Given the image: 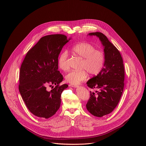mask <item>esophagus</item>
<instances>
[{
  "instance_id": "34e87169",
  "label": "esophagus",
  "mask_w": 146,
  "mask_h": 146,
  "mask_svg": "<svg viewBox=\"0 0 146 146\" xmlns=\"http://www.w3.org/2000/svg\"><path fill=\"white\" fill-rule=\"evenodd\" d=\"M70 87H74V88H76V87H77L78 86L77 85V84H70Z\"/></svg>"
}]
</instances>
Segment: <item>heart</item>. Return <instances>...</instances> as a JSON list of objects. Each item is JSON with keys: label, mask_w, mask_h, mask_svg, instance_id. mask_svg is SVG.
<instances>
[{"label": "heart", "mask_w": 146, "mask_h": 146, "mask_svg": "<svg viewBox=\"0 0 146 146\" xmlns=\"http://www.w3.org/2000/svg\"><path fill=\"white\" fill-rule=\"evenodd\" d=\"M72 52L83 59L81 65L82 70H71L66 75V80L70 84H77L86 80L87 72L92 76H96L103 69L105 55L102 51L96 50L92 44L86 42L77 43L72 47ZM68 56L67 51L62 52L59 55L58 65L60 70L66 71L69 69Z\"/></svg>", "instance_id": "b5f03b06"}]
</instances>
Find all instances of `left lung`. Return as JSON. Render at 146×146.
I'll return each mask as SVG.
<instances>
[{
    "mask_svg": "<svg viewBox=\"0 0 146 146\" xmlns=\"http://www.w3.org/2000/svg\"><path fill=\"white\" fill-rule=\"evenodd\" d=\"M89 35L96 36L101 41L105 62L102 71L87 82L90 88L99 91H96V94L90 92L86 107L91 114L101 117L111 113L119 103L124 87V66L119 51L105 35L101 32Z\"/></svg>",
    "mask_w": 146,
    "mask_h": 146,
    "instance_id": "left-lung-1",
    "label": "left lung"
}]
</instances>
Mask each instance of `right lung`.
Segmentation results:
<instances>
[{"instance_id":"obj_1","label":"right lung","mask_w":146,"mask_h":146,"mask_svg":"<svg viewBox=\"0 0 146 146\" xmlns=\"http://www.w3.org/2000/svg\"><path fill=\"white\" fill-rule=\"evenodd\" d=\"M70 39L62 34L41 37L28 51L21 66L19 91L27 108L37 117L48 118L60 107L61 94L68 85H59L64 77L58 70V59ZM52 85L56 87L48 91Z\"/></svg>"}]
</instances>
